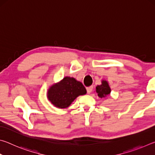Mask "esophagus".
<instances>
[{
  "label": "esophagus",
  "instance_id": "esophagus-1",
  "mask_svg": "<svg viewBox=\"0 0 155 155\" xmlns=\"http://www.w3.org/2000/svg\"><path fill=\"white\" fill-rule=\"evenodd\" d=\"M92 90H93V87H87V94H90L91 91H92Z\"/></svg>",
  "mask_w": 155,
  "mask_h": 155
}]
</instances>
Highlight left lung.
<instances>
[{
	"mask_svg": "<svg viewBox=\"0 0 155 155\" xmlns=\"http://www.w3.org/2000/svg\"><path fill=\"white\" fill-rule=\"evenodd\" d=\"M96 91L98 94V96L100 98H104L108 96L111 92V88H110L108 82L107 81H102V84L101 85H97L96 87Z\"/></svg>",
	"mask_w": 155,
	"mask_h": 155,
	"instance_id": "1",
	"label": "left lung"
}]
</instances>
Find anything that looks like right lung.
<instances>
[{
  "instance_id": "add662e5",
  "label": "right lung",
  "mask_w": 155,
  "mask_h": 155,
  "mask_svg": "<svg viewBox=\"0 0 155 155\" xmlns=\"http://www.w3.org/2000/svg\"><path fill=\"white\" fill-rule=\"evenodd\" d=\"M87 93L85 87L74 78L65 77L48 89L47 97L51 103L60 109L67 108L78 96Z\"/></svg>"
}]
</instances>
